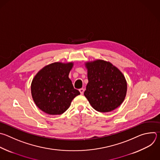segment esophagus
<instances>
[{"label": "esophagus", "instance_id": "obj_1", "mask_svg": "<svg viewBox=\"0 0 160 160\" xmlns=\"http://www.w3.org/2000/svg\"><path fill=\"white\" fill-rule=\"evenodd\" d=\"M79 91H80V93L82 95L83 93V92H84V89L83 88H80V89H79Z\"/></svg>", "mask_w": 160, "mask_h": 160}]
</instances>
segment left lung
I'll return each mask as SVG.
<instances>
[{"instance_id":"8db88e82","label":"left lung","mask_w":160,"mask_h":160,"mask_svg":"<svg viewBox=\"0 0 160 160\" xmlns=\"http://www.w3.org/2000/svg\"><path fill=\"white\" fill-rule=\"evenodd\" d=\"M88 82L84 95L98 112L114 111L123 102L127 82L122 73L109 62L97 60L85 63Z\"/></svg>"}]
</instances>
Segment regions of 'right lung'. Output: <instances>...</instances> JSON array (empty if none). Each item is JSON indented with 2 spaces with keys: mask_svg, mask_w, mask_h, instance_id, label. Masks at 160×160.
I'll use <instances>...</instances> for the list:
<instances>
[{
  "mask_svg": "<svg viewBox=\"0 0 160 160\" xmlns=\"http://www.w3.org/2000/svg\"><path fill=\"white\" fill-rule=\"evenodd\" d=\"M73 63L55 62L40 70L32 79L31 90L37 107L49 115L64 113L80 93L74 88L68 75Z\"/></svg>",
  "mask_w": 160,
  "mask_h": 160,
  "instance_id": "add662e5",
  "label": "right lung"
}]
</instances>
